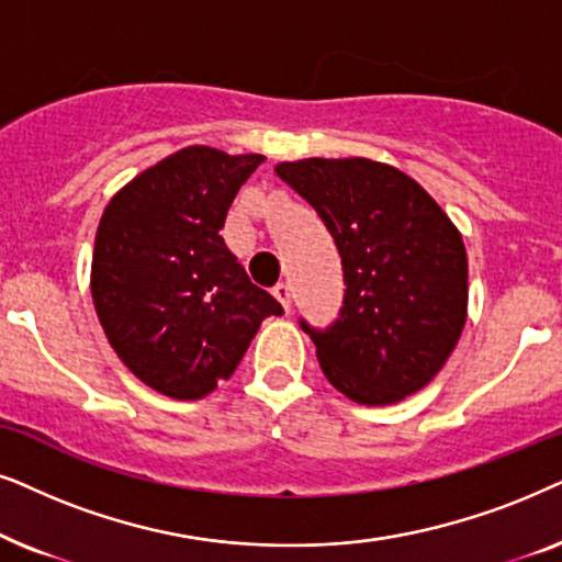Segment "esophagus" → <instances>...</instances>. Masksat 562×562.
Here are the masks:
<instances>
[{
    "label": "esophagus",
    "mask_w": 562,
    "mask_h": 562,
    "mask_svg": "<svg viewBox=\"0 0 562 562\" xmlns=\"http://www.w3.org/2000/svg\"><path fill=\"white\" fill-rule=\"evenodd\" d=\"M272 293H274L277 301L282 303V308L290 313V308H293V290H290L288 282H277V285L272 288Z\"/></svg>",
    "instance_id": "34e87169"
}]
</instances>
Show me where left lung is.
<instances>
[{
  "label": "left lung",
  "mask_w": 562,
  "mask_h": 562,
  "mask_svg": "<svg viewBox=\"0 0 562 562\" xmlns=\"http://www.w3.org/2000/svg\"><path fill=\"white\" fill-rule=\"evenodd\" d=\"M331 234L344 301L331 326L301 328L336 391L387 406L445 368L468 316L462 236L429 192L370 159H303L277 167Z\"/></svg>",
  "instance_id": "obj_1"
}]
</instances>
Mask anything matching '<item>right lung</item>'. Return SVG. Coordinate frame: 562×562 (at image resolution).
I'll return each instance as SVG.
<instances>
[{
    "instance_id": "right-lung-1",
    "label": "right lung",
    "mask_w": 562,
    "mask_h": 562,
    "mask_svg": "<svg viewBox=\"0 0 562 562\" xmlns=\"http://www.w3.org/2000/svg\"><path fill=\"white\" fill-rule=\"evenodd\" d=\"M265 161L190 146L123 187L94 238L97 318L123 364L169 398L194 401L234 375L282 305L223 241L236 192Z\"/></svg>"
}]
</instances>
